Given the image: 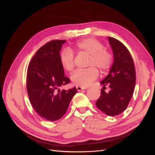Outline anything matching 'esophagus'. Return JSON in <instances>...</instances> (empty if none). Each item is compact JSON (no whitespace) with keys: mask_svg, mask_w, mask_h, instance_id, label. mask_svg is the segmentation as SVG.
Listing matches in <instances>:
<instances>
[{"mask_svg":"<svg viewBox=\"0 0 155 155\" xmlns=\"http://www.w3.org/2000/svg\"><path fill=\"white\" fill-rule=\"evenodd\" d=\"M87 87H79V86L77 87V89L78 91H81L83 90H85V89H87Z\"/></svg>","mask_w":155,"mask_h":155,"instance_id":"34e87169","label":"esophagus"}]
</instances>
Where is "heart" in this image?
<instances>
[{"mask_svg": "<svg viewBox=\"0 0 155 155\" xmlns=\"http://www.w3.org/2000/svg\"><path fill=\"white\" fill-rule=\"evenodd\" d=\"M75 48L80 52L89 54L87 65L89 68L78 69L71 76V80L77 86L86 87L98 77V68L103 73H107L113 67L114 57L112 52L104 48L99 41L93 38L81 39L76 42ZM60 62L66 71L71 72L75 67L74 54L70 48H64L60 55Z\"/></svg>", "mask_w": 155, "mask_h": 155, "instance_id": "1", "label": "heart"}]
</instances>
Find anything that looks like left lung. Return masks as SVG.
<instances>
[{"mask_svg": "<svg viewBox=\"0 0 155 155\" xmlns=\"http://www.w3.org/2000/svg\"><path fill=\"white\" fill-rule=\"evenodd\" d=\"M114 54L109 74L101 82L103 85L96 106L108 116H117L126 109L132 98L136 83L134 61L127 48L117 39L108 37ZM106 86L110 91H104Z\"/></svg>", "mask_w": 155, "mask_h": 155, "instance_id": "obj_1", "label": "left lung"}]
</instances>
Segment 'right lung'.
Returning <instances> with one entry per match:
<instances>
[{"instance_id":"add662e5","label":"right lung","mask_w":155,"mask_h":155,"mask_svg":"<svg viewBox=\"0 0 155 155\" xmlns=\"http://www.w3.org/2000/svg\"><path fill=\"white\" fill-rule=\"evenodd\" d=\"M66 40H53L42 46L29 62L27 90L29 100L38 114L48 120L60 119L66 113L77 88L61 91L68 84L60 62V51Z\"/></svg>"}]
</instances>
